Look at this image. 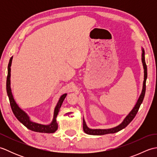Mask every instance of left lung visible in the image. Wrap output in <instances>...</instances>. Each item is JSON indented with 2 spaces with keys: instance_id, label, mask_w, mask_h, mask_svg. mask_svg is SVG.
<instances>
[{
  "instance_id": "obj_1",
  "label": "left lung",
  "mask_w": 157,
  "mask_h": 157,
  "mask_svg": "<svg viewBox=\"0 0 157 157\" xmlns=\"http://www.w3.org/2000/svg\"><path fill=\"white\" fill-rule=\"evenodd\" d=\"M142 61L143 63V66H144V83H143L142 91L140 96L139 97V99H138L137 103H136V105L134 106V108L133 109L132 111L129 113V114L126 117L125 119H124V121H123L119 125L115 127V128H111V129H90L88 128L87 125H86V124L85 121L84 120V121H83V129H84L85 133H86L87 134H90V135H98V136L105 135V134H114V133L120 131V130L123 129V128H125V127L128 126L129 123L131 122L133 119H134L136 114H137L140 106L143 100H144L145 92H146V78H147V67H146V64L145 62L144 49H142Z\"/></svg>"
}]
</instances>
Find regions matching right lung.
Wrapping results in <instances>:
<instances>
[{
  "label": "right lung",
  "instance_id": "1",
  "mask_svg": "<svg viewBox=\"0 0 157 157\" xmlns=\"http://www.w3.org/2000/svg\"><path fill=\"white\" fill-rule=\"evenodd\" d=\"M12 59L13 57L10 59L8 65V74L7 77H6V92H7L10 102V105H11L13 114L15 115L16 118L23 125H25L26 128L32 130V131L40 133H49V134L50 133H54L56 131V129L58 128V124L56 121V117L58 115V113L59 112V110L60 108H61L62 103L66 97L67 94L62 95L61 97L60 98L58 102V104L56 106V108L55 109L54 119H53V121L51 124L48 125H44L31 121L30 120H29V117L27 115V114H26L25 112H23L22 110L17 105L11 94V88H10V76H11V65L12 63Z\"/></svg>",
  "mask_w": 157,
  "mask_h": 157
}]
</instances>
